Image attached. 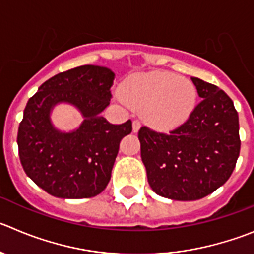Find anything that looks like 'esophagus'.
<instances>
[{"mask_svg":"<svg viewBox=\"0 0 254 254\" xmlns=\"http://www.w3.org/2000/svg\"><path fill=\"white\" fill-rule=\"evenodd\" d=\"M132 127H133V132L136 133V132H138L139 127H141V122L138 120H134L133 123H132Z\"/></svg>","mask_w":254,"mask_h":254,"instance_id":"obj_1","label":"esophagus"}]
</instances>
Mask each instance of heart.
<instances>
[{
    "label": "heart",
    "instance_id": "heart-1",
    "mask_svg": "<svg viewBox=\"0 0 254 254\" xmlns=\"http://www.w3.org/2000/svg\"><path fill=\"white\" fill-rule=\"evenodd\" d=\"M118 98L134 108L143 109L146 121L156 128L171 129L191 115L196 89L189 79L155 71L129 79L123 93H118Z\"/></svg>",
    "mask_w": 254,
    "mask_h": 254
}]
</instances>
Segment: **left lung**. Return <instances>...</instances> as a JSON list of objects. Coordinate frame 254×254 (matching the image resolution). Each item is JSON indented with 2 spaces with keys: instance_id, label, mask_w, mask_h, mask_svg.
<instances>
[{
  "instance_id": "1",
  "label": "left lung",
  "mask_w": 254,
  "mask_h": 254,
  "mask_svg": "<svg viewBox=\"0 0 254 254\" xmlns=\"http://www.w3.org/2000/svg\"><path fill=\"white\" fill-rule=\"evenodd\" d=\"M201 101L170 131H138L141 159L151 189L173 200H197L230 178L241 151L238 113L217 85L191 78Z\"/></svg>"
}]
</instances>
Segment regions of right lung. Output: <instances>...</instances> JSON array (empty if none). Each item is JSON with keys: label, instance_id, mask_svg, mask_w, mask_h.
Here are the masks:
<instances>
[{"label": "right lung", "instance_id": "right-lung-1", "mask_svg": "<svg viewBox=\"0 0 254 254\" xmlns=\"http://www.w3.org/2000/svg\"><path fill=\"white\" fill-rule=\"evenodd\" d=\"M113 80L111 69L83 65L46 80L27 102L18 126V156L26 175L48 194L83 199L108 185L121 139L132 131L131 120L112 125L101 115ZM60 101L74 104L85 117L75 131L63 134L51 125V108Z\"/></svg>", "mask_w": 254, "mask_h": 254}]
</instances>
